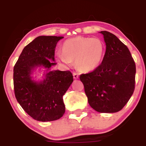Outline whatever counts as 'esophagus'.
Listing matches in <instances>:
<instances>
[{"label":"esophagus","mask_w":146,"mask_h":146,"mask_svg":"<svg viewBox=\"0 0 146 146\" xmlns=\"http://www.w3.org/2000/svg\"><path fill=\"white\" fill-rule=\"evenodd\" d=\"M73 76H74V79L76 80L79 78V75L78 74L75 73V72H73Z\"/></svg>","instance_id":"1"}]
</instances>
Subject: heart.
Listing matches in <instances>:
<instances>
[{
  "instance_id": "b5f03b06",
  "label": "heart",
  "mask_w": 146,
  "mask_h": 146,
  "mask_svg": "<svg viewBox=\"0 0 146 146\" xmlns=\"http://www.w3.org/2000/svg\"><path fill=\"white\" fill-rule=\"evenodd\" d=\"M105 54V45L99 38L77 36L64 42L62 51L56 52L57 61L69 67L74 60L76 67L84 72L94 70Z\"/></svg>"
}]
</instances>
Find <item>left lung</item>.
I'll use <instances>...</instances> for the list:
<instances>
[{
  "label": "left lung",
  "instance_id": "left-lung-1",
  "mask_svg": "<svg viewBox=\"0 0 146 146\" xmlns=\"http://www.w3.org/2000/svg\"><path fill=\"white\" fill-rule=\"evenodd\" d=\"M106 46L101 64L80 79L90 106L100 113L117 112L135 88V64L129 49L114 35L100 32Z\"/></svg>",
  "mask_w": 146,
  "mask_h": 146
}]
</instances>
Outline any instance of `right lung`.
<instances>
[{
    "mask_svg": "<svg viewBox=\"0 0 146 146\" xmlns=\"http://www.w3.org/2000/svg\"><path fill=\"white\" fill-rule=\"evenodd\" d=\"M62 36H40L24 48L14 67L15 97L33 119L50 121L65 112L63 96L73 82L70 71L52 70L56 46ZM45 69L42 79L34 77L36 70Z\"/></svg>",
    "mask_w": 146,
    "mask_h": 146,
    "instance_id": "right-lung-1",
    "label": "right lung"
}]
</instances>
